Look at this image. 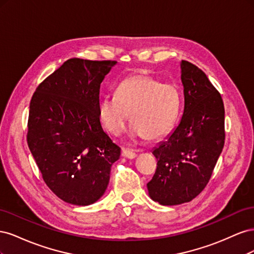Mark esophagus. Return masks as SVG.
Listing matches in <instances>:
<instances>
[{
  "label": "esophagus",
  "mask_w": 254,
  "mask_h": 254,
  "mask_svg": "<svg viewBox=\"0 0 254 254\" xmlns=\"http://www.w3.org/2000/svg\"><path fill=\"white\" fill-rule=\"evenodd\" d=\"M122 156L124 157V158H127V159H134L136 157V153L133 150H131V149L123 148Z\"/></svg>",
  "instance_id": "34e87169"
}]
</instances>
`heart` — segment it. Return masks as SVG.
<instances>
[{"label": "heart", "mask_w": 254, "mask_h": 254, "mask_svg": "<svg viewBox=\"0 0 254 254\" xmlns=\"http://www.w3.org/2000/svg\"><path fill=\"white\" fill-rule=\"evenodd\" d=\"M182 108V93L178 86L162 82L147 75H133L123 79L98 103L103 124L114 135L124 131L129 119L133 137L158 139L175 126Z\"/></svg>", "instance_id": "obj_1"}]
</instances>
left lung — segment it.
Returning <instances> with one entry per match:
<instances>
[{"label":"left lung","mask_w":254,"mask_h":254,"mask_svg":"<svg viewBox=\"0 0 254 254\" xmlns=\"http://www.w3.org/2000/svg\"><path fill=\"white\" fill-rule=\"evenodd\" d=\"M184 110L181 121L152 149L157 170L147 183L153 201L189 202L203 190L225 144V107L219 92L200 68L182 60Z\"/></svg>","instance_id":"left-lung-1"}]
</instances>
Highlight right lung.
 <instances>
[{
  "label": "right lung",
  "instance_id": "right-lung-1",
  "mask_svg": "<svg viewBox=\"0 0 254 254\" xmlns=\"http://www.w3.org/2000/svg\"><path fill=\"white\" fill-rule=\"evenodd\" d=\"M117 61L72 58L44 79L29 105L27 144L54 194L89 205L105 194L121 148L101 125L99 89Z\"/></svg>",
  "mask_w": 254,
  "mask_h": 254
}]
</instances>
